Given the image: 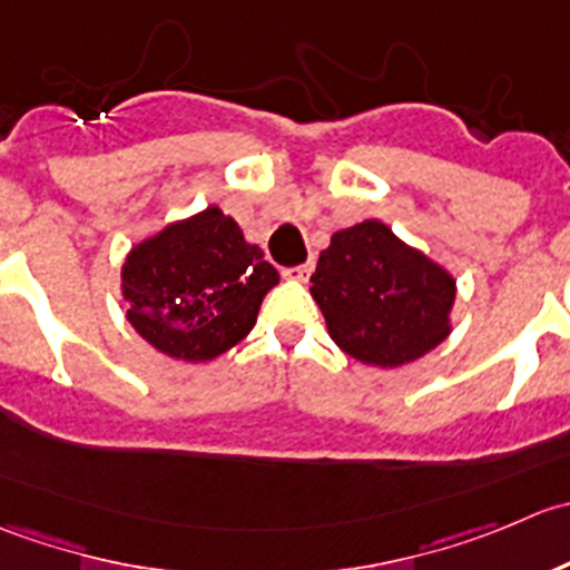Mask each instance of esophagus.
<instances>
[{"label":"esophagus","instance_id":"34e87169","mask_svg":"<svg viewBox=\"0 0 570 570\" xmlns=\"http://www.w3.org/2000/svg\"><path fill=\"white\" fill-rule=\"evenodd\" d=\"M309 272H313V263H302V266H293V268H285L283 277L287 279H307Z\"/></svg>","mask_w":570,"mask_h":570}]
</instances>
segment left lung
<instances>
[{"instance_id": "obj_1", "label": "left lung", "mask_w": 570, "mask_h": 570, "mask_svg": "<svg viewBox=\"0 0 570 570\" xmlns=\"http://www.w3.org/2000/svg\"><path fill=\"white\" fill-rule=\"evenodd\" d=\"M309 283L332 341L365 365L396 368L449 335L454 279L382 222L332 235Z\"/></svg>"}]
</instances>
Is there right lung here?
Returning a JSON list of instances; mask_svg holds the SVG:
<instances>
[{"mask_svg":"<svg viewBox=\"0 0 570 570\" xmlns=\"http://www.w3.org/2000/svg\"><path fill=\"white\" fill-rule=\"evenodd\" d=\"M277 268L218 207L171 224L129 252L121 272L127 318L163 354L213 360L255 326Z\"/></svg>","mask_w":570,"mask_h":570,"instance_id":"add662e5","label":"right lung"}]
</instances>
